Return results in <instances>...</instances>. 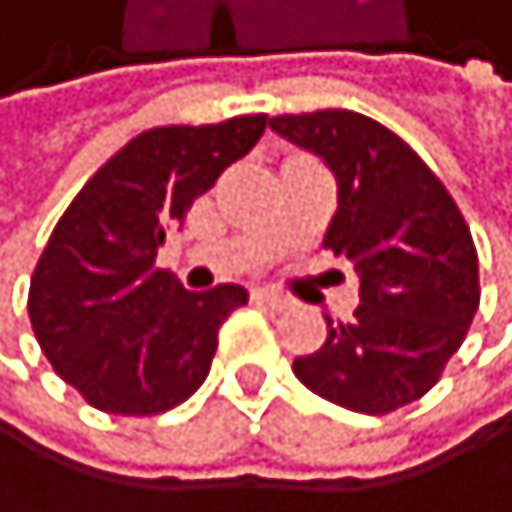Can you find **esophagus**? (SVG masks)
Returning <instances> with one entry per match:
<instances>
[{"mask_svg":"<svg viewBox=\"0 0 512 512\" xmlns=\"http://www.w3.org/2000/svg\"><path fill=\"white\" fill-rule=\"evenodd\" d=\"M258 303H264V307H271V310H287L290 307V300L284 297V294H277V290H264V287H258L251 294Z\"/></svg>","mask_w":512,"mask_h":512,"instance_id":"esophagus-1","label":"esophagus"}]
</instances>
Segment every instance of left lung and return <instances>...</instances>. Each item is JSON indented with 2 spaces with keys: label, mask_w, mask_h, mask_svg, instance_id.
Listing matches in <instances>:
<instances>
[{
  "label": "left lung",
  "mask_w": 512,
  "mask_h": 512,
  "mask_svg": "<svg viewBox=\"0 0 512 512\" xmlns=\"http://www.w3.org/2000/svg\"><path fill=\"white\" fill-rule=\"evenodd\" d=\"M271 130L323 156L340 209L323 248L359 274L353 320L326 317V343L294 359L333 405L389 415L435 389L471 326L480 281L461 209L402 136L353 110L271 117Z\"/></svg>",
  "instance_id": "obj_1"
}]
</instances>
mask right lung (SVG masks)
<instances>
[{"mask_svg": "<svg viewBox=\"0 0 512 512\" xmlns=\"http://www.w3.org/2000/svg\"><path fill=\"white\" fill-rule=\"evenodd\" d=\"M267 114L156 127L100 166L58 218L28 287L41 353L87 405L163 415L212 369L218 326L248 290H186L156 264L166 228L261 140Z\"/></svg>", "mask_w": 512, "mask_h": 512, "instance_id": "obj_1", "label": "right lung"}]
</instances>
